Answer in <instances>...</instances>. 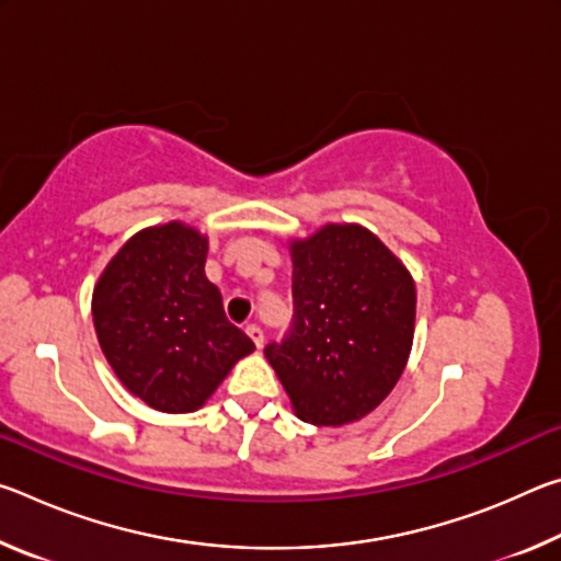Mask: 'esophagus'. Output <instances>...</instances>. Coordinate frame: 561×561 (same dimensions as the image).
<instances>
[{"label":"esophagus","instance_id":"esophagus-1","mask_svg":"<svg viewBox=\"0 0 561 561\" xmlns=\"http://www.w3.org/2000/svg\"><path fill=\"white\" fill-rule=\"evenodd\" d=\"M244 331H247V336H250V339L254 341V346L260 348V346L264 344V334H262V329H260L257 324H247Z\"/></svg>","mask_w":561,"mask_h":561}]
</instances>
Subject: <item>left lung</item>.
I'll list each match as a JSON object with an SVG mask.
<instances>
[{
	"instance_id": "8db88e82",
	"label": "left lung",
	"mask_w": 561,
	"mask_h": 561,
	"mask_svg": "<svg viewBox=\"0 0 561 561\" xmlns=\"http://www.w3.org/2000/svg\"><path fill=\"white\" fill-rule=\"evenodd\" d=\"M289 252L291 324L264 356L301 421L354 423L403 374L415 327L413 277L360 225H327L289 242Z\"/></svg>"
}]
</instances>
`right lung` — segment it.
<instances>
[{"mask_svg": "<svg viewBox=\"0 0 561 561\" xmlns=\"http://www.w3.org/2000/svg\"><path fill=\"white\" fill-rule=\"evenodd\" d=\"M207 237L183 222L133 234L93 289V327L121 383L163 413H193L254 344L205 277Z\"/></svg>", "mask_w": 561, "mask_h": 561, "instance_id": "right-lung-1", "label": "right lung"}]
</instances>
